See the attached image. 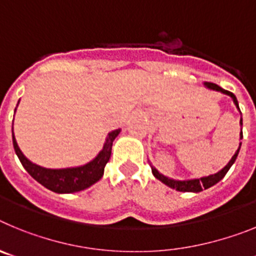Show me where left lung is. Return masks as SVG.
I'll list each match as a JSON object with an SVG mask.
<instances>
[{"label": "left lung", "mask_w": 256, "mask_h": 256, "mask_svg": "<svg viewBox=\"0 0 256 256\" xmlns=\"http://www.w3.org/2000/svg\"><path fill=\"white\" fill-rule=\"evenodd\" d=\"M206 84V87L212 88V90H216V91H219V92H223V94H228V96H230L232 98H234V102L236 104L237 108L240 110L238 108V102H237V98L236 96H234L232 92L230 91H226V90H223V88L219 87L218 84H216V83H210V82H206L205 83ZM241 126H242V119H241ZM241 140H242V132H241ZM238 150L236 151V154L234 155V158L230 159V162H228L227 165H226L224 168L222 169L220 172H218L216 174H212V176H209V177H204V178H198V180H170V178L165 177V176H162V174H160L159 172L156 170V169L152 168V173L154 176H155L156 178L159 180H162V183H165L166 186L172 187V188H176L177 191H182V192H200L202 191V188L206 190L209 188V187L214 186L216 183H218L219 180H222V178L224 177L226 174H227V172L230 170V168L232 166V164H234V162H236V158L237 155H238Z\"/></svg>", "instance_id": "obj_1"}]
</instances>
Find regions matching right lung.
<instances>
[{"label":"right lung","instance_id":"obj_1","mask_svg":"<svg viewBox=\"0 0 256 256\" xmlns=\"http://www.w3.org/2000/svg\"><path fill=\"white\" fill-rule=\"evenodd\" d=\"M119 132H120V130H112V132L108 133L102 151L97 155L96 159L83 165V166H78V168H42V166H38V165L30 162L26 156L22 155L16 144V140L14 137V132L12 144L15 152H16L22 166L37 182H40L42 186L51 190V191L58 192V194H73V192L83 191L87 187L92 186L97 180H101V177L104 176V170H105V165L110 160L112 142H114L115 137L119 134Z\"/></svg>","mask_w":256,"mask_h":256}]
</instances>
